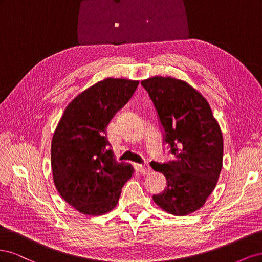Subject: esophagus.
Instances as JSON below:
<instances>
[{
    "instance_id": "obj_1",
    "label": "esophagus",
    "mask_w": 262,
    "mask_h": 262,
    "mask_svg": "<svg viewBox=\"0 0 262 262\" xmlns=\"http://www.w3.org/2000/svg\"><path fill=\"white\" fill-rule=\"evenodd\" d=\"M138 170L142 173V175H147V173L150 172V166L148 165V163H142L138 165Z\"/></svg>"
}]
</instances>
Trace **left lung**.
Listing matches in <instances>:
<instances>
[{
  "mask_svg": "<svg viewBox=\"0 0 262 262\" xmlns=\"http://www.w3.org/2000/svg\"><path fill=\"white\" fill-rule=\"evenodd\" d=\"M155 107L164 144L175 160L150 163L167 187L155 203L173 215L199 210L216 186L223 163V137L208 101L193 87L172 77L142 81Z\"/></svg>",
  "mask_w": 262,
  "mask_h": 262,
  "instance_id": "1",
  "label": "left lung"
}]
</instances>
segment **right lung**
I'll return each instance as SVG.
<instances>
[{
  "label": "right lung",
  "mask_w": 262,
  "mask_h": 262,
  "mask_svg": "<svg viewBox=\"0 0 262 262\" xmlns=\"http://www.w3.org/2000/svg\"><path fill=\"white\" fill-rule=\"evenodd\" d=\"M138 85L124 78L96 83L70 102L55 129L51 143L54 185L63 199L83 214L112 211L132 176L131 166L115 162L106 129Z\"/></svg>",
  "instance_id": "add662e5"
}]
</instances>
